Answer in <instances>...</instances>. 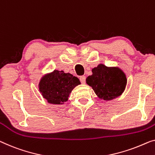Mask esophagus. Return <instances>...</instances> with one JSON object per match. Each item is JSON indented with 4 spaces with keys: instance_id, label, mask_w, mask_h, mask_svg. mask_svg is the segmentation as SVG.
I'll use <instances>...</instances> for the list:
<instances>
[{
    "instance_id": "1",
    "label": "esophagus",
    "mask_w": 155,
    "mask_h": 155,
    "mask_svg": "<svg viewBox=\"0 0 155 155\" xmlns=\"http://www.w3.org/2000/svg\"><path fill=\"white\" fill-rule=\"evenodd\" d=\"M80 81L82 84H85V77H80Z\"/></svg>"
}]
</instances>
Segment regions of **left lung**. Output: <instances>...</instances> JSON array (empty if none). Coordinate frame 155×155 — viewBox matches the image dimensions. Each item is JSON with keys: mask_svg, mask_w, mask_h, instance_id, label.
I'll return each instance as SVG.
<instances>
[{"mask_svg": "<svg viewBox=\"0 0 155 155\" xmlns=\"http://www.w3.org/2000/svg\"><path fill=\"white\" fill-rule=\"evenodd\" d=\"M92 72L86 78V84L101 100H113L124 92L127 79L119 67H107L100 63L92 69Z\"/></svg>", "mask_w": 155, "mask_h": 155, "instance_id": "8db88e82", "label": "left lung"}]
</instances>
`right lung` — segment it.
<instances>
[{"mask_svg": "<svg viewBox=\"0 0 155 155\" xmlns=\"http://www.w3.org/2000/svg\"><path fill=\"white\" fill-rule=\"evenodd\" d=\"M81 84L79 79L70 73L54 70L43 75L39 82V91L48 103L64 104L72 90Z\"/></svg>", "mask_w": 155, "mask_h": 155, "instance_id": "right-lung-1", "label": "right lung"}]
</instances>
